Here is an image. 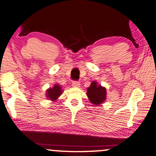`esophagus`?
Returning a JSON list of instances; mask_svg holds the SVG:
<instances>
[{"label":"esophagus","mask_w":156,"mask_h":156,"mask_svg":"<svg viewBox=\"0 0 156 156\" xmlns=\"http://www.w3.org/2000/svg\"><path fill=\"white\" fill-rule=\"evenodd\" d=\"M80 85L79 81H77V80H75V81L73 82V87H79Z\"/></svg>","instance_id":"obj_1"}]
</instances>
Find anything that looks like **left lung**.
<instances>
[{
	"mask_svg": "<svg viewBox=\"0 0 156 156\" xmlns=\"http://www.w3.org/2000/svg\"><path fill=\"white\" fill-rule=\"evenodd\" d=\"M87 96L89 101L94 105L103 103L106 98V89L101 86H98L97 82L93 81L87 89Z\"/></svg>",
	"mask_w": 156,
	"mask_h": 156,
	"instance_id": "1",
	"label": "left lung"
}]
</instances>
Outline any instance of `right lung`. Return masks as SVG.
I'll use <instances>...</instances> for the list:
<instances>
[{"instance_id": "obj_1", "label": "right lung", "mask_w": 156, "mask_h": 156, "mask_svg": "<svg viewBox=\"0 0 156 156\" xmlns=\"http://www.w3.org/2000/svg\"><path fill=\"white\" fill-rule=\"evenodd\" d=\"M62 88L58 84L54 85L53 88H50L47 90V97L51 101H55L62 94Z\"/></svg>"}]
</instances>
